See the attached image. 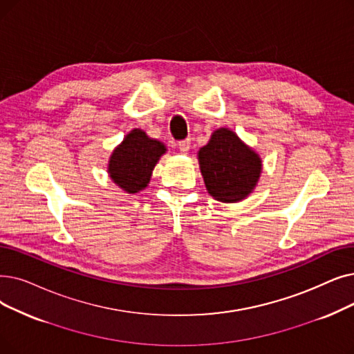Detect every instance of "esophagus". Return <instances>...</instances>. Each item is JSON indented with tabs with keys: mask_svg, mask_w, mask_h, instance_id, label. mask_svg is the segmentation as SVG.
I'll return each instance as SVG.
<instances>
[{
	"mask_svg": "<svg viewBox=\"0 0 354 354\" xmlns=\"http://www.w3.org/2000/svg\"><path fill=\"white\" fill-rule=\"evenodd\" d=\"M178 147H179L180 153H188V151H189V147H191V140H189V139L180 140V142L178 143Z\"/></svg>",
	"mask_w": 354,
	"mask_h": 354,
	"instance_id": "obj_1",
	"label": "esophagus"
}]
</instances>
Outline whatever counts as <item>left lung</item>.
Here are the masks:
<instances>
[{"instance_id":"left-lung-1","label":"left lung","mask_w":354,"mask_h":354,"mask_svg":"<svg viewBox=\"0 0 354 354\" xmlns=\"http://www.w3.org/2000/svg\"><path fill=\"white\" fill-rule=\"evenodd\" d=\"M208 194L220 203H239L254 189L262 159L230 129H218L198 151Z\"/></svg>"}]
</instances>
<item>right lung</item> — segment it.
<instances>
[{
    "label": "right lung",
    "instance_id": "add662e5",
    "mask_svg": "<svg viewBox=\"0 0 354 354\" xmlns=\"http://www.w3.org/2000/svg\"><path fill=\"white\" fill-rule=\"evenodd\" d=\"M165 151L162 142L134 129L113 151L109 162L110 178L127 194L140 192L147 187L153 169Z\"/></svg>",
    "mask_w": 354,
    "mask_h": 354
}]
</instances>
